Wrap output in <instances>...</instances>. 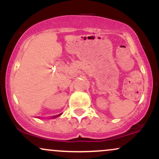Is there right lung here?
I'll list each match as a JSON object with an SVG mask.
<instances>
[{
  "label": "right lung",
  "instance_id": "1",
  "mask_svg": "<svg viewBox=\"0 0 159 159\" xmlns=\"http://www.w3.org/2000/svg\"><path fill=\"white\" fill-rule=\"evenodd\" d=\"M59 115H60V114H59ZM54 117H55V116H54Z\"/></svg>",
  "mask_w": 159,
  "mask_h": 159
}]
</instances>
